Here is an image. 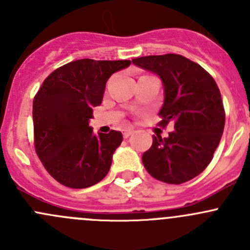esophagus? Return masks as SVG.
Returning a JSON list of instances; mask_svg holds the SVG:
<instances>
[{
  "instance_id": "34e87169",
  "label": "esophagus",
  "mask_w": 250,
  "mask_h": 250,
  "mask_svg": "<svg viewBox=\"0 0 250 250\" xmlns=\"http://www.w3.org/2000/svg\"><path fill=\"white\" fill-rule=\"evenodd\" d=\"M133 132H134V130H133V129H125V132H123V137H125V138L130 137V135L133 134Z\"/></svg>"
}]
</instances>
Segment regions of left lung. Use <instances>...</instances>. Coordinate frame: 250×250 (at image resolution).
I'll use <instances>...</instances> for the list:
<instances>
[{
  "instance_id": "8db88e82",
  "label": "left lung",
  "mask_w": 250,
  "mask_h": 250,
  "mask_svg": "<svg viewBox=\"0 0 250 250\" xmlns=\"http://www.w3.org/2000/svg\"><path fill=\"white\" fill-rule=\"evenodd\" d=\"M132 62L161 78L165 102L160 125L173 122L167 138L156 134L143 155L145 169L167 184H183L210 163L225 125V111L214 78L179 54L148 55Z\"/></svg>"
}]
</instances>
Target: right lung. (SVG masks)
<instances>
[{
	"mask_svg": "<svg viewBox=\"0 0 250 250\" xmlns=\"http://www.w3.org/2000/svg\"><path fill=\"white\" fill-rule=\"evenodd\" d=\"M130 60L80 59L54 70L32 105L35 148L47 172L62 185L85 188L109 173L122 133H93V107L102 104L107 80Z\"/></svg>",
	"mask_w": 250,
	"mask_h": 250,
	"instance_id": "add662e5",
	"label": "right lung"
}]
</instances>
